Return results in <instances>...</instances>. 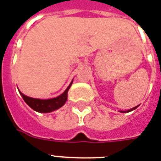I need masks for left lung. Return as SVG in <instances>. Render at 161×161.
<instances>
[{
	"label": "left lung",
	"instance_id": "1",
	"mask_svg": "<svg viewBox=\"0 0 161 161\" xmlns=\"http://www.w3.org/2000/svg\"><path fill=\"white\" fill-rule=\"evenodd\" d=\"M138 106H139V105H138ZM138 106H136V107H135V108H131V109L127 110V111H119V112H121V113H129V112H130V111H132V110H135L136 108H138Z\"/></svg>",
	"mask_w": 161,
	"mask_h": 161
}]
</instances>
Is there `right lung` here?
Wrapping results in <instances>:
<instances>
[{"instance_id":"obj_1","label":"right lung","mask_w":161,"mask_h":161,"mask_svg":"<svg viewBox=\"0 0 161 161\" xmlns=\"http://www.w3.org/2000/svg\"><path fill=\"white\" fill-rule=\"evenodd\" d=\"M73 81L71 82L69 86L62 94L56 97V98H48V99L31 98V97H28V96L23 94L21 91H19V89L18 91L26 104L29 107H31L32 109L38 113H50L58 109L59 108L64 105V103H66V101L68 99V92L71 85H72V83H73Z\"/></svg>"}]
</instances>
